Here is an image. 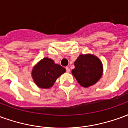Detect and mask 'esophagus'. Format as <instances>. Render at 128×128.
Listing matches in <instances>:
<instances>
[{
	"instance_id": "34e87169",
	"label": "esophagus",
	"mask_w": 128,
	"mask_h": 128,
	"mask_svg": "<svg viewBox=\"0 0 128 128\" xmlns=\"http://www.w3.org/2000/svg\"><path fill=\"white\" fill-rule=\"evenodd\" d=\"M66 72H70V70L68 67H66Z\"/></svg>"
}]
</instances>
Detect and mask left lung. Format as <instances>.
Listing matches in <instances>:
<instances>
[{
    "mask_svg": "<svg viewBox=\"0 0 128 128\" xmlns=\"http://www.w3.org/2000/svg\"><path fill=\"white\" fill-rule=\"evenodd\" d=\"M72 75L78 82L84 88L96 84L103 74V65L97 57L92 54L80 55L74 62Z\"/></svg>",
    "mask_w": 128,
    "mask_h": 128,
    "instance_id": "left-lung-1",
    "label": "left lung"
}]
</instances>
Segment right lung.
<instances>
[{"label": "right lung", "mask_w": 128, "mask_h": 128, "mask_svg": "<svg viewBox=\"0 0 128 128\" xmlns=\"http://www.w3.org/2000/svg\"><path fill=\"white\" fill-rule=\"evenodd\" d=\"M66 72L64 67L56 64L53 60L44 58L33 68L32 75L34 82L41 88H49L56 80Z\"/></svg>", "instance_id": "right-lung-1"}]
</instances>
